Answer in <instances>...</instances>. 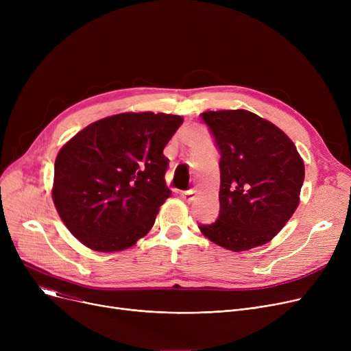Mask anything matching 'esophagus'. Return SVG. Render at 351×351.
I'll list each match as a JSON object with an SVG mask.
<instances>
[{"label":"esophagus","mask_w":351,"mask_h":351,"mask_svg":"<svg viewBox=\"0 0 351 351\" xmlns=\"http://www.w3.org/2000/svg\"><path fill=\"white\" fill-rule=\"evenodd\" d=\"M193 193H195V191H192V189H189V191H182V192H179V196H180L182 200L191 202V200L193 199Z\"/></svg>","instance_id":"esophagus-1"}]
</instances>
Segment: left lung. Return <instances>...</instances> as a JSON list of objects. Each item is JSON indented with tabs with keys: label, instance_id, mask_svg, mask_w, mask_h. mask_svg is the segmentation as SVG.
<instances>
[{
	"label": "left lung",
	"instance_id": "left-lung-1",
	"mask_svg": "<svg viewBox=\"0 0 351 351\" xmlns=\"http://www.w3.org/2000/svg\"><path fill=\"white\" fill-rule=\"evenodd\" d=\"M202 119L220 152V210L200 232L233 252L270 242L299 206L304 163L296 146L245 109L208 110Z\"/></svg>",
	"mask_w": 351,
	"mask_h": 351
}]
</instances>
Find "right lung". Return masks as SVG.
I'll use <instances>...</instances> for the list:
<instances>
[{"label": "right lung", "instance_id": "right-lung-1", "mask_svg": "<svg viewBox=\"0 0 351 351\" xmlns=\"http://www.w3.org/2000/svg\"><path fill=\"white\" fill-rule=\"evenodd\" d=\"M182 122L179 115L118 114L88 125L61 147L52 199L81 243L119 252L151 230L171 196L163 149Z\"/></svg>", "mask_w": 351, "mask_h": 351}]
</instances>
